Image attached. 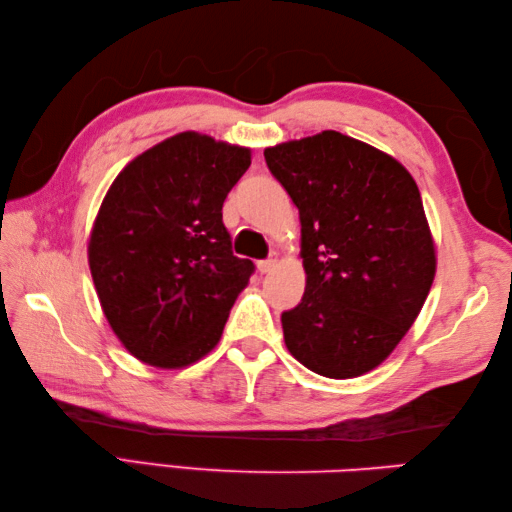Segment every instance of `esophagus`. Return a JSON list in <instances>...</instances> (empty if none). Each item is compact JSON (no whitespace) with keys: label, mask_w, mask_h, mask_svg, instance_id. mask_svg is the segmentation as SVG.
I'll return each instance as SVG.
<instances>
[{"label":"esophagus","mask_w":512,"mask_h":512,"mask_svg":"<svg viewBox=\"0 0 512 512\" xmlns=\"http://www.w3.org/2000/svg\"><path fill=\"white\" fill-rule=\"evenodd\" d=\"M277 266V257L275 255H270L268 259H262V262L257 264V268H259V273L262 275H266V273H270V270H273Z\"/></svg>","instance_id":"34e87169"}]
</instances>
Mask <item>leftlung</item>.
Here are the masks:
<instances>
[{
    "label": "left lung",
    "mask_w": 512,
    "mask_h": 512,
    "mask_svg": "<svg viewBox=\"0 0 512 512\" xmlns=\"http://www.w3.org/2000/svg\"><path fill=\"white\" fill-rule=\"evenodd\" d=\"M264 158L301 220L306 292L281 314L286 347L314 374L361 376L394 352L436 277L418 184L398 160L332 129Z\"/></svg>",
    "instance_id": "obj_1"
}]
</instances>
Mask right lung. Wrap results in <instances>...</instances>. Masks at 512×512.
Instances as JSON below:
<instances>
[{
  "label": "right lung",
  "instance_id": "add662e5",
  "mask_svg": "<svg viewBox=\"0 0 512 512\" xmlns=\"http://www.w3.org/2000/svg\"><path fill=\"white\" fill-rule=\"evenodd\" d=\"M250 167L246 147L184 132L118 173L88 255L107 321L138 361L187 367L217 345L255 273L222 222L228 191Z\"/></svg>",
  "mask_w": 512,
  "mask_h": 512
}]
</instances>
